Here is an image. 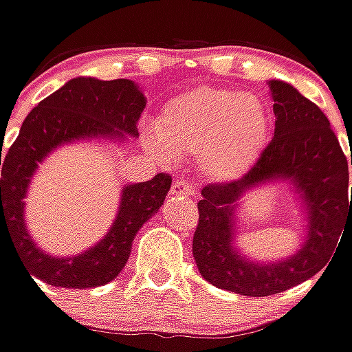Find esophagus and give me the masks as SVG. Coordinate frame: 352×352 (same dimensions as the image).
<instances>
[{
    "label": "esophagus",
    "mask_w": 352,
    "mask_h": 352,
    "mask_svg": "<svg viewBox=\"0 0 352 352\" xmlns=\"http://www.w3.org/2000/svg\"><path fill=\"white\" fill-rule=\"evenodd\" d=\"M197 193V189L193 187L191 181L187 179H177L175 183L171 185V195H185V197H193Z\"/></svg>",
    "instance_id": "obj_1"
}]
</instances>
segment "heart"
Listing matches in <instances>:
<instances>
[{
  "mask_svg": "<svg viewBox=\"0 0 352 352\" xmlns=\"http://www.w3.org/2000/svg\"><path fill=\"white\" fill-rule=\"evenodd\" d=\"M149 143L161 159L169 151L195 153L201 173L213 181H233L247 173L269 139L265 105L233 89L197 87L171 99L155 121Z\"/></svg>",
  "mask_w": 352,
  "mask_h": 352,
  "instance_id": "1",
  "label": "heart"
}]
</instances>
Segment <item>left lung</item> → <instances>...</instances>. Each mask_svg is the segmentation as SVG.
<instances>
[{
    "instance_id": "8db88e82",
    "label": "left lung",
    "mask_w": 352,
    "mask_h": 352,
    "mask_svg": "<svg viewBox=\"0 0 352 352\" xmlns=\"http://www.w3.org/2000/svg\"><path fill=\"white\" fill-rule=\"evenodd\" d=\"M275 135L257 163L229 183L201 191L193 257L201 277L219 289L267 297L311 279L333 257L344 229H352L349 163L319 107L279 79L269 81ZM352 165V153H351ZM289 182L305 211V237L295 256L258 263L234 245L238 201L255 186Z\"/></svg>"
}]
</instances>
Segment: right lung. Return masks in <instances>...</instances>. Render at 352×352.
Listing matches in <instances>:
<instances>
[{
	"instance_id": "add662e5",
	"label": "right lung",
	"mask_w": 352,
	"mask_h": 352,
	"mask_svg": "<svg viewBox=\"0 0 352 352\" xmlns=\"http://www.w3.org/2000/svg\"><path fill=\"white\" fill-rule=\"evenodd\" d=\"M145 103V95L131 79L75 77L33 107L3 157L0 149V231L8 229L17 255L35 279L53 287L89 289L107 285L123 271L135 235L169 193L171 175L159 173L151 181L125 185L105 237L73 257H55L35 245L28 231L23 199L39 163L57 147L91 139H137V121Z\"/></svg>"
}]
</instances>
